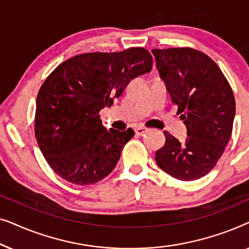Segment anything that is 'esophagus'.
I'll return each instance as SVG.
<instances>
[{
  "label": "esophagus",
  "mask_w": 249,
  "mask_h": 249,
  "mask_svg": "<svg viewBox=\"0 0 249 249\" xmlns=\"http://www.w3.org/2000/svg\"><path fill=\"white\" fill-rule=\"evenodd\" d=\"M146 131H147V128H144V127H138V128H136V129H135L136 135H138V136L144 135Z\"/></svg>",
  "instance_id": "esophagus-1"
}]
</instances>
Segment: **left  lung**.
Listing matches in <instances>:
<instances>
[{
  "label": "left lung",
  "instance_id": "left-lung-1",
  "mask_svg": "<svg viewBox=\"0 0 249 249\" xmlns=\"http://www.w3.org/2000/svg\"><path fill=\"white\" fill-rule=\"evenodd\" d=\"M172 103L187 127L185 142L163 131L165 144L155 161L173 178L206 176L222 156L232 132L236 101L229 81L205 53L190 47L152 51Z\"/></svg>",
  "mask_w": 249,
  "mask_h": 249
}]
</instances>
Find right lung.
<instances>
[{
    "instance_id": "right-lung-1",
    "label": "right lung",
    "mask_w": 249,
    "mask_h": 249,
    "mask_svg": "<svg viewBox=\"0 0 249 249\" xmlns=\"http://www.w3.org/2000/svg\"><path fill=\"white\" fill-rule=\"evenodd\" d=\"M142 47L84 53L64 61L37 94L35 136L51 169L78 186L93 185L112 172L135 131L107 128L100 111L120 97L129 81L152 70Z\"/></svg>"
}]
</instances>
